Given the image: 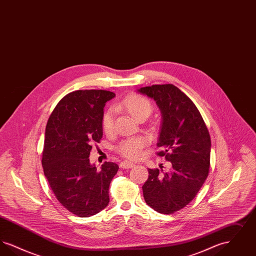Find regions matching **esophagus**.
Wrapping results in <instances>:
<instances>
[{"instance_id": "obj_1", "label": "esophagus", "mask_w": 256, "mask_h": 256, "mask_svg": "<svg viewBox=\"0 0 256 256\" xmlns=\"http://www.w3.org/2000/svg\"><path fill=\"white\" fill-rule=\"evenodd\" d=\"M134 166V163L132 162H130V161H122L120 163V167L122 169H130V168H132Z\"/></svg>"}]
</instances>
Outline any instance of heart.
<instances>
[{
	"mask_svg": "<svg viewBox=\"0 0 256 256\" xmlns=\"http://www.w3.org/2000/svg\"><path fill=\"white\" fill-rule=\"evenodd\" d=\"M116 110H126L134 119L138 120L141 117H148L152 113V102L144 96L132 94L124 98L120 104L115 106ZM113 112L108 110L102 119V126L104 132L110 134L113 130ZM144 146L142 139H128L122 141L118 146V152L128 159L138 158L141 156V148Z\"/></svg>",
	"mask_w": 256,
	"mask_h": 256,
	"instance_id": "b5f03b06",
	"label": "heart"
}]
</instances>
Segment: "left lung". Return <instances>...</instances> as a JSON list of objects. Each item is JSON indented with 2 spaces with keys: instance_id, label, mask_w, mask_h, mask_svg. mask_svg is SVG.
I'll return each mask as SVG.
<instances>
[{
  "instance_id": "8db88e82",
  "label": "left lung",
  "mask_w": 256,
  "mask_h": 256,
  "mask_svg": "<svg viewBox=\"0 0 256 256\" xmlns=\"http://www.w3.org/2000/svg\"><path fill=\"white\" fill-rule=\"evenodd\" d=\"M139 93L154 98L162 122L158 146L159 156L170 162L169 172L148 169L142 186L146 204L163 214L186 206L206 182L210 166L211 140L195 104L172 84L142 87Z\"/></svg>"
}]
</instances>
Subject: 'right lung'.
Listing matches in <instances>:
<instances>
[{
    "instance_id": "obj_1",
    "label": "right lung",
    "mask_w": 256,
    "mask_h": 256,
    "mask_svg": "<svg viewBox=\"0 0 256 256\" xmlns=\"http://www.w3.org/2000/svg\"><path fill=\"white\" fill-rule=\"evenodd\" d=\"M115 97L106 90H78L62 98L46 126L42 156L44 174L63 206L86 218L108 206L110 185L119 166L90 163L94 143L102 137L106 102Z\"/></svg>"
}]
</instances>
